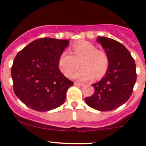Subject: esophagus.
Masks as SVG:
<instances>
[{"label": "esophagus", "instance_id": "esophagus-1", "mask_svg": "<svg viewBox=\"0 0 146 146\" xmlns=\"http://www.w3.org/2000/svg\"><path fill=\"white\" fill-rule=\"evenodd\" d=\"M75 86H84L85 84L84 83H81V82H74V83Z\"/></svg>", "mask_w": 146, "mask_h": 146}]
</instances>
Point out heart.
<instances>
[{"label": "heart", "mask_w": 146, "mask_h": 146, "mask_svg": "<svg viewBox=\"0 0 146 146\" xmlns=\"http://www.w3.org/2000/svg\"><path fill=\"white\" fill-rule=\"evenodd\" d=\"M74 56L64 51L60 54L58 66L66 76H69L77 69L80 61V69L71 74V77L80 80H92L94 77L100 78L105 74L109 68L110 59L108 53L99 50L94 44L82 41L72 46Z\"/></svg>", "instance_id": "obj_1"}]
</instances>
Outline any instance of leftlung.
Wrapping results in <instances>:
<instances>
[{
	"mask_svg": "<svg viewBox=\"0 0 146 146\" xmlns=\"http://www.w3.org/2000/svg\"><path fill=\"white\" fill-rule=\"evenodd\" d=\"M96 42L109 56V68L101 80L92 84L95 92L86 98V103L97 110L110 111L121 106L131 96L137 80L136 65L122 44L104 36L97 37Z\"/></svg>",
	"mask_w": 146,
	"mask_h": 146,
	"instance_id": "obj_1",
	"label": "left lung"
}]
</instances>
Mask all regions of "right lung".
Returning a JSON list of instances; mask_svg holds the SVG:
<instances>
[{
    "label": "right lung",
    "mask_w": 146,
    "mask_h": 146,
    "mask_svg": "<svg viewBox=\"0 0 146 146\" xmlns=\"http://www.w3.org/2000/svg\"><path fill=\"white\" fill-rule=\"evenodd\" d=\"M69 44L66 39L38 38L16 55L11 66L13 88L28 108L46 112L64 104L67 89L74 83L59 70L58 59Z\"/></svg>",
    "instance_id": "1"
}]
</instances>
